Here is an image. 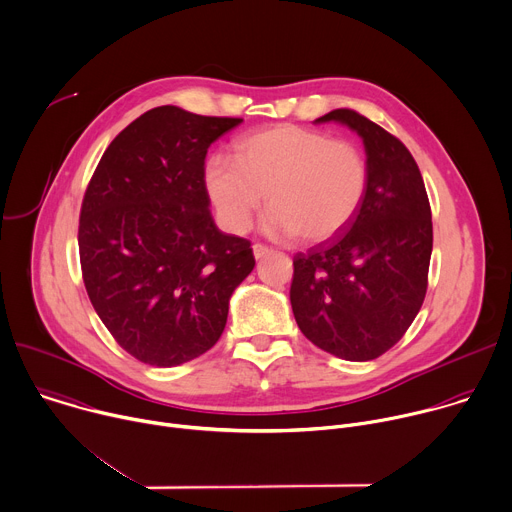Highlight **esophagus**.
I'll return each mask as SVG.
<instances>
[{
    "mask_svg": "<svg viewBox=\"0 0 512 512\" xmlns=\"http://www.w3.org/2000/svg\"><path fill=\"white\" fill-rule=\"evenodd\" d=\"M271 251H273V249L267 247V245H261V243H255V245H253V255H255V259H263V257H267Z\"/></svg>",
    "mask_w": 512,
    "mask_h": 512,
    "instance_id": "34e87169",
    "label": "esophagus"
}]
</instances>
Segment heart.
Instances as JSON below:
<instances>
[{
    "label": "heart",
    "mask_w": 512,
    "mask_h": 512,
    "mask_svg": "<svg viewBox=\"0 0 512 512\" xmlns=\"http://www.w3.org/2000/svg\"><path fill=\"white\" fill-rule=\"evenodd\" d=\"M368 181V158L358 144L291 124L241 138L235 160L213 156L205 168L209 197L229 231H247L265 195V229L295 233L303 243L346 229L362 207Z\"/></svg>",
    "instance_id": "b5f03b06"
}]
</instances>
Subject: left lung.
I'll return each instance as SVG.
<instances>
[{"instance_id":"obj_1","label":"left lung","mask_w":512,"mask_h":512,"mask_svg":"<svg viewBox=\"0 0 512 512\" xmlns=\"http://www.w3.org/2000/svg\"><path fill=\"white\" fill-rule=\"evenodd\" d=\"M329 120L362 136L368 191L346 229L293 257L289 299L311 344L337 358L368 362L400 342L422 307L432 213L420 168L402 140L350 108L315 122Z\"/></svg>"}]
</instances>
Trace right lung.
I'll return each instance as SVG.
<instances>
[{
    "instance_id": "right-lung-1",
    "label": "right lung",
    "mask_w": 512,
    "mask_h": 512,
    "mask_svg": "<svg viewBox=\"0 0 512 512\" xmlns=\"http://www.w3.org/2000/svg\"><path fill=\"white\" fill-rule=\"evenodd\" d=\"M241 122L152 108L110 142L90 179L78 227L84 285L142 364L173 368L211 350L255 267L251 243L217 229L205 185L209 146Z\"/></svg>"
}]
</instances>
